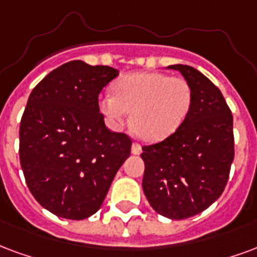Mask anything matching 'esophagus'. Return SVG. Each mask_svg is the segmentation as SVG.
Instances as JSON below:
<instances>
[{
    "instance_id": "obj_1",
    "label": "esophagus",
    "mask_w": 257,
    "mask_h": 257,
    "mask_svg": "<svg viewBox=\"0 0 257 257\" xmlns=\"http://www.w3.org/2000/svg\"><path fill=\"white\" fill-rule=\"evenodd\" d=\"M132 154H134V155H140V154H142V147H140L138 143L132 144Z\"/></svg>"
}]
</instances>
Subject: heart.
I'll use <instances>...</instances> for the list:
<instances>
[{"mask_svg":"<svg viewBox=\"0 0 257 257\" xmlns=\"http://www.w3.org/2000/svg\"><path fill=\"white\" fill-rule=\"evenodd\" d=\"M114 94L99 98V109L113 129H119L131 113L129 126L148 142L172 136L187 118L192 88L182 77L163 73H134L114 83Z\"/></svg>","mask_w":257,"mask_h":257,"instance_id":"obj_1","label":"heart"}]
</instances>
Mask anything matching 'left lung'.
<instances>
[{
	"label": "left lung",
	"mask_w": 257,
	"mask_h": 257,
	"mask_svg": "<svg viewBox=\"0 0 257 257\" xmlns=\"http://www.w3.org/2000/svg\"><path fill=\"white\" fill-rule=\"evenodd\" d=\"M178 70L192 88L187 118L163 142L144 146L143 191L150 206L169 219H187L219 199L234 159L233 115L210 79L189 65Z\"/></svg>",
	"instance_id": "obj_1"
}]
</instances>
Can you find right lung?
Segmentation results:
<instances>
[{
  "mask_svg": "<svg viewBox=\"0 0 257 257\" xmlns=\"http://www.w3.org/2000/svg\"><path fill=\"white\" fill-rule=\"evenodd\" d=\"M110 66L66 62L32 90L20 122V165L43 208L80 220L99 210L132 140L110 132L98 96L118 76Z\"/></svg>",
  "mask_w": 257,
  "mask_h": 257,
  "instance_id": "add662e5",
  "label": "right lung"
}]
</instances>
